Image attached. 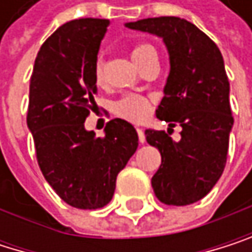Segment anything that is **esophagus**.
<instances>
[{"instance_id": "1", "label": "esophagus", "mask_w": 252, "mask_h": 252, "mask_svg": "<svg viewBox=\"0 0 252 252\" xmlns=\"http://www.w3.org/2000/svg\"><path fill=\"white\" fill-rule=\"evenodd\" d=\"M136 133H138V139H139V142H141V144H144V142H145V135H144V130H142L141 127H138V129H136Z\"/></svg>"}]
</instances>
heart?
<instances>
[{"mask_svg":"<svg viewBox=\"0 0 252 252\" xmlns=\"http://www.w3.org/2000/svg\"><path fill=\"white\" fill-rule=\"evenodd\" d=\"M151 55H156V50L153 46H150L147 43L135 44L130 49V56L136 65H139L144 59H147ZM93 77H95L96 84H102V81H104V63L101 59L96 61V63H95V68H93ZM113 113L123 120H127L132 123H141L150 116L151 102L145 96L138 95V93H127V95L122 96L120 99H117L113 104Z\"/></svg>","mask_w":252,"mask_h":252,"instance_id":"heart-1","label":"heart"}]
</instances>
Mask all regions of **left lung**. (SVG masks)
Masks as SVG:
<instances>
[{
  "instance_id": "left-lung-1",
  "label": "left lung",
  "mask_w": 252,
  "mask_h": 252,
  "mask_svg": "<svg viewBox=\"0 0 252 252\" xmlns=\"http://www.w3.org/2000/svg\"><path fill=\"white\" fill-rule=\"evenodd\" d=\"M126 26L163 38L171 72L156 116L171 127H183L178 142L169 132L145 130L147 142L162 156L160 168L151 178L154 194L165 205L194 203L211 191L227 160L233 116L221 52L186 19L148 17Z\"/></svg>"
}]
</instances>
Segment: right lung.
<instances>
[{
  "label": "right lung",
  "instance_id": "obj_1",
  "mask_svg": "<svg viewBox=\"0 0 252 252\" xmlns=\"http://www.w3.org/2000/svg\"><path fill=\"white\" fill-rule=\"evenodd\" d=\"M108 19H75L59 26L43 43L29 80L26 123L32 132L38 166L68 205L78 209L105 206L119 172L138 147L135 127L122 119L95 138L84 122L95 110L93 77Z\"/></svg>",
  "mask_w": 252,
  "mask_h": 252
}]
</instances>
